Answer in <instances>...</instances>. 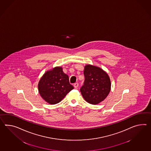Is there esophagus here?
Instances as JSON below:
<instances>
[{
	"label": "esophagus",
	"instance_id": "34e87169",
	"mask_svg": "<svg viewBox=\"0 0 151 151\" xmlns=\"http://www.w3.org/2000/svg\"><path fill=\"white\" fill-rule=\"evenodd\" d=\"M74 86L75 88H77V87H78V83H75Z\"/></svg>",
	"mask_w": 151,
	"mask_h": 151
}]
</instances>
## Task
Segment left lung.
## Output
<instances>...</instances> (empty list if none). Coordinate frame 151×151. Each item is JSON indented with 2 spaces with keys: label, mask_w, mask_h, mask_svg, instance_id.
<instances>
[{
  "label": "left lung",
  "mask_w": 151,
  "mask_h": 151,
  "mask_svg": "<svg viewBox=\"0 0 151 151\" xmlns=\"http://www.w3.org/2000/svg\"><path fill=\"white\" fill-rule=\"evenodd\" d=\"M85 81L80 89L87 103L96 105L105 99L111 90V81L106 72L91 65L85 66Z\"/></svg>",
  "instance_id": "left-lung-1"
}]
</instances>
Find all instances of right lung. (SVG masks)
I'll use <instances>...</instances> for the list:
<instances>
[{
	"instance_id": "1",
	"label": "right lung",
	"mask_w": 151,
	"mask_h": 151,
	"mask_svg": "<svg viewBox=\"0 0 151 151\" xmlns=\"http://www.w3.org/2000/svg\"><path fill=\"white\" fill-rule=\"evenodd\" d=\"M73 88L69 76L64 73L61 67H55L47 71L38 84L41 96L50 104L59 103Z\"/></svg>"
}]
</instances>
